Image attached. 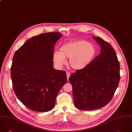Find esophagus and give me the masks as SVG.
I'll return each instance as SVG.
<instances>
[{
    "instance_id": "obj_1",
    "label": "esophagus",
    "mask_w": 132,
    "mask_h": 132,
    "mask_svg": "<svg viewBox=\"0 0 132 132\" xmlns=\"http://www.w3.org/2000/svg\"><path fill=\"white\" fill-rule=\"evenodd\" d=\"M66 75H67V79L68 80V79H69V77H70V73L69 72H66Z\"/></svg>"
}]
</instances>
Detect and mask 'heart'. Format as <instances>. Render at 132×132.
<instances>
[{
  "mask_svg": "<svg viewBox=\"0 0 132 132\" xmlns=\"http://www.w3.org/2000/svg\"><path fill=\"white\" fill-rule=\"evenodd\" d=\"M96 55L95 46L85 40L70 42L60 48V52L54 53L53 61L56 66L62 67L69 59L71 67L76 70L86 68L93 61Z\"/></svg>",
  "mask_w": 132,
  "mask_h": 132,
  "instance_id": "heart-1",
  "label": "heart"
}]
</instances>
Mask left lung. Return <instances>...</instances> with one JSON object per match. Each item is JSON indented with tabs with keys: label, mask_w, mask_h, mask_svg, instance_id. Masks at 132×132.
<instances>
[{
	"label": "left lung",
	"mask_w": 132,
	"mask_h": 132,
	"mask_svg": "<svg viewBox=\"0 0 132 132\" xmlns=\"http://www.w3.org/2000/svg\"><path fill=\"white\" fill-rule=\"evenodd\" d=\"M101 47L100 54L85 68L71 74L74 103L80 110L89 111L106 105L112 100L120 80V64L110 44L93 37Z\"/></svg>",
	"instance_id": "8db88e82"
}]
</instances>
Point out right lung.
Wrapping results in <instances>:
<instances>
[{
  "mask_svg": "<svg viewBox=\"0 0 132 132\" xmlns=\"http://www.w3.org/2000/svg\"><path fill=\"white\" fill-rule=\"evenodd\" d=\"M61 36L55 32L35 36L14 55L11 68L13 88L20 101L32 111L51 110L67 82L66 72L53 67L54 45Z\"/></svg>",
  "mask_w": 132,
  "mask_h": 132,
  "instance_id": "1",
  "label": "right lung"
}]
</instances>
